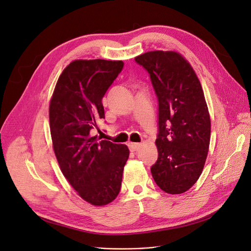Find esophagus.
I'll return each mask as SVG.
<instances>
[{"label":"esophagus","instance_id":"esophagus-1","mask_svg":"<svg viewBox=\"0 0 251 251\" xmlns=\"http://www.w3.org/2000/svg\"><path fill=\"white\" fill-rule=\"evenodd\" d=\"M140 146H141L140 143H128V147H129V149H130L131 152L137 151L139 149Z\"/></svg>","mask_w":251,"mask_h":251}]
</instances>
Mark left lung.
Wrapping results in <instances>:
<instances>
[{
	"mask_svg": "<svg viewBox=\"0 0 251 251\" xmlns=\"http://www.w3.org/2000/svg\"><path fill=\"white\" fill-rule=\"evenodd\" d=\"M148 72L158 99V159L151 167L167 194L188 190L201 174L211 138V120L201 85L175 51H148L135 57Z\"/></svg>",
	"mask_w": 251,
	"mask_h": 251,
	"instance_id": "1",
	"label": "left lung"
}]
</instances>
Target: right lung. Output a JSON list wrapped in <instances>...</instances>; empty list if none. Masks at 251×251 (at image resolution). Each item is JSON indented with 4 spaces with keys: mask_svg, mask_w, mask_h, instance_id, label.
Masks as SVG:
<instances>
[{
    "mask_svg": "<svg viewBox=\"0 0 251 251\" xmlns=\"http://www.w3.org/2000/svg\"><path fill=\"white\" fill-rule=\"evenodd\" d=\"M123 68L122 61L72 62L58 78L50 104L58 165L79 196L94 205L107 204L120 194L129 154L126 145L91 136L105 116L102 98Z\"/></svg>",
    "mask_w": 251,
    "mask_h": 251,
    "instance_id": "1",
    "label": "right lung"
}]
</instances>
